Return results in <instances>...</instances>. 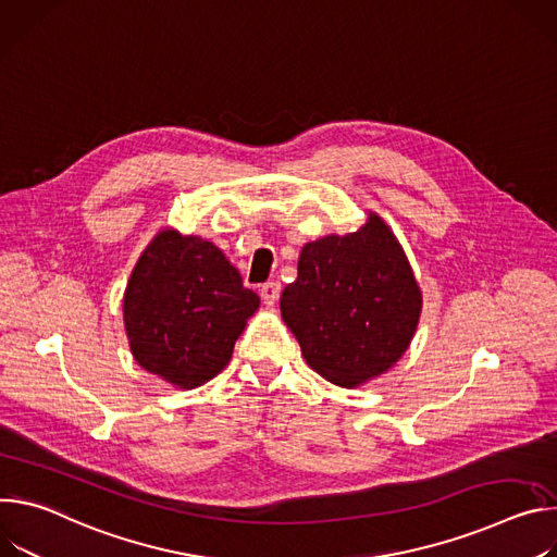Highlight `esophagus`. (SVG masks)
<instances>
[{"label": "esophagus", "instance_id": "1", "mask_svg": "<svg viewBox=\"0 0 557 557\" xmlns=\"http://www.w3.org/2000/svg\"><path fill=\"white\" fill-rule=\"evenodd\" d=\"M278 294H281V283L276 281H270L261 287V298L265 305H274L278 300Z\"/></svg>", "mask_w": 557, "mask_h": 557}]
</instances>
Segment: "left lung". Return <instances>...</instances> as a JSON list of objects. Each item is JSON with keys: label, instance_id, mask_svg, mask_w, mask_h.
Returning a JSON list of instances; mask_svg holds the SVG:
<instances>
[{"label": "left lung", "instance_id": "8db88e82", "mask_svg": "<svg viewBox=\"0 0 557 557\" xmlns=\"http://www.w3.org/2000/svg\"><path fill=\"white\" fill-rule=\"evenodd\" d=\"M422 294L403 247L374 212L345 236L302 245L298 276L281 294V317L317 374L358 387L407 351Z\"/></svg>", "mask_w": 557, "mask_h": 557}]
</instances>
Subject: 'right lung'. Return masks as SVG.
Instances as JSON below:
<instances>
[{
	"mask_svg": "<svg viewBox=\"0 0 557 557\" xmlns=\"http://www.w3.org/2000/svg\"><path fill=\"white\" fill-rule=\"evenodd\" d=\"M261 298L238 270L201 236L161 230L139 257L123 323L146 372L178 389H195L230 362L234 343Z\"/></svg>",
	"mask_w": 557,
	"mask_h": 557,
	"instance_id": "1",
	"label": "right lung"
}]
</instances>
